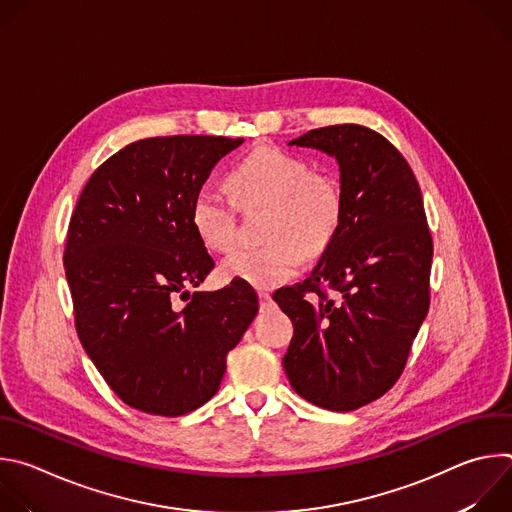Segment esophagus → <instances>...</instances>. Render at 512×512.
<instances>
[{"label":"esophagus","instance_id":"obj_1","mask_svg":"<svg viewBox=\"0 0 512 512\" xmlns=\"http://www.w3.org/2000/svg\"><path fill=\"white\" fill-rule=\"evenodd\" d=\"M259 302H261V306H269L271 304V294H267V291H259Z\"/></svg>","mask_w":512,"mask_h":512}]
</instances>
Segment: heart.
Wrapping results in <instances>:
<instances>
[{
  "instance_id": "obj_1",
  "label": "heart",
  "mask_w": 512,
  "mask_h": 512,
  "mask_svg": "<svg viewBox=\"0 0 512 512\" xmlns=\"http://www.w3.org/2000/svg\"><path fill=\"white\" fill-rule=\"evenodd\" d=\"M241 204H271L265 247L231 255L221 271L227 279L259 289H273L294 279L308 255H318L332 241L340 214L338 182L310 170V164L279 148H259L229 174ZM190 225L202 245L214 253H231L239 243L237 204L210 186L200 188L190 204Z\"/></svg>"
}]
</instances>
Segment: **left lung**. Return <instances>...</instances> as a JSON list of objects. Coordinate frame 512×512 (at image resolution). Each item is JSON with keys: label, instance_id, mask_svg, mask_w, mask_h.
I'll list each match as a JSON object with an SVG mask.
<instances>
[{"label": "left lung", "instance_id": "left-lung-1", "mask_svg": "<svg viewBox=\"0 0 512 512\" xmlns=\"http://www.w3.org/2000/svg\"><path fill=\"white\" fill-rule=\"evenodd\" d=\"M289 145L336 158L342 214L310 277L273 294L294 324L283 369L306 401L354 411L397 383L429 310L423 198L395 145L364 125L312 129Z\"/></svg>", "mask_w": 512, "mask_h": 512}]
</instances>
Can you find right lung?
Masks as SVG:
<instances>
[{"instance_id": "obj_1", "label": "right lung", "mask_w": 512, "mask_h": 512, "mask_svg": "<svg viewBox=\"0 0 512 512\" xmlns=\"http://www.w3.org/2000/svg\"><path fill=\"white\" fill-rule=\"evenodd\" d=\"M241 143L133 141L93 172L70 216L64 271L79 340L113 393L143 413L178 417L204 405L259 310L241 281L188 291L214 267L190 225L192 198Z\"/></svg>"}]
</instances>
